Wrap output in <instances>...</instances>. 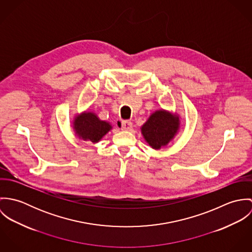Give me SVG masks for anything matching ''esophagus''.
I'll return each instance as SVG.
<instances>
[{"label": "esophagus", "instance_id": "obj_1", "mask_svg": "<svg viewBox=\"0 0 252 252\" xmlns=\"http://www.w3.org/2000/svg\"><path fill=\"white\" fill-rule=\"evenodd\" d=\"M121 129L124 131H129L132 129V122L131 121H122L121 122Z\"/></svg>", "mask_w": 252, "mask_h": 252}]
</instances>
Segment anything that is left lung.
Masks as SVG:
<instances>
[{"label": "left lung", "mask_w": 252, "mask_h": 252, "mask_svg": "<svg viewBox=\"0 0 252 252\" xmlns=\"http://www.w3.org/2000/svg\"><path fill=\"white\" fill-rule=\"evenodd\" d=\"M180 128L179 116H173L163 109L150 115L142 127L144 140L154 149H160L169 144Z\"/></svg>", "instance_id": "1"}]
</instances>
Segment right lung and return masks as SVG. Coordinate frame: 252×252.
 Instances as JSON below:
<instances>
[{
	"mask_svg": "<svg viewBox=\"0 0 252 252\" xmlns=\"http://www.w3.org/2000/svg\"><path fill=\"white\" fill-rule=\"evenodd\" d=\"M107 121L100 120L93 112H85L77 115L73 121V129L76 136L83 141L98 143L111 129Z\"/></svg>",
	"mask_w": 252,
	"mask_h": 252,
	"instance_id": "add662e5",
	"label": "right lung"
}]
</instances>
